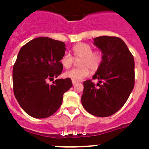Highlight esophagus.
<instances>
[{
  "instance_id": "1",
  "label": "esophagus",
  "mask_w": 149,
  "mask_h": 149,
  "mask_svg": "<svg viewBox=\"0 0 149 149\" xmlns=\"http://www.w3.org/2000/svg\"><path fill=\"white\" fill-rule=\"evenodd\" d=\"M72 84H73V85H76V84H77V82H76V81H72Z\"/></svg>"
}]
</instances>
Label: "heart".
Masks as SVG:
<instances>
[{
  "label": "heart",
  "instance_id": "1",
  "mask_svg": "<svg viewBox=\"0 0 149 149\" xmlns=\"http://www.w3.org/2000/svg\"><path fill=\"white\" fill-rule=\"evenodd\" d=\"M74 56L76 59H80L79 68H72L64 73L65 77L76 82L86 78L89 74V69L95 71L99 68L103 56L101 51H93V47L86 43H79L72 48ZM74 56L68 52H65L60 60V63L65 68H69L74 63Z\"/></svg>",
  "mask_w": 149,
  "mask_h": 149
}]
</instances>
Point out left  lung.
Segmentation results:
<instances>
[{
  "label": "left lung",
  "instance_id": "left-lung-1",
  "mask_svg": "<svg viewBox=\"0 0 149 149\" xmlns=\"http://www.w3.org/2000/svg\"><path fill=\"white\" fill-rule=\"evenodd\" d=\"M103 59L92 80L84 82V108L92 115L107 117L116 113L127 101L135 81L134 56L122 39L102 36L94 39Z\"/></svg>",
  "mask_w": 149,
  "mask_h": 149
}]
</instances>
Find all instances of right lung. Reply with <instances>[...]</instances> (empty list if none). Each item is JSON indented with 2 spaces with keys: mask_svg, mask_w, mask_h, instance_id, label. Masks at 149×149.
<instances>
[{
  "mask_svg": "<svg viewBox=\"0 0 149 149\" xmlns=\"http://www.w3.org/2000/svg\"><path fill=\"white\" fill-rule=\"evenodd\" d=\"M65 43L38 37L21 48L13 65V93L22 109L30 116L43 119L60 108L63 94L72 86L70 78L57 79L63 69L60 60Z\"/></svg>",
  "mask_w": 149,
  "mask_h": 149,
  "instance_id": "right-lung-1",
  "label": "right lung"
}]
</instances>
